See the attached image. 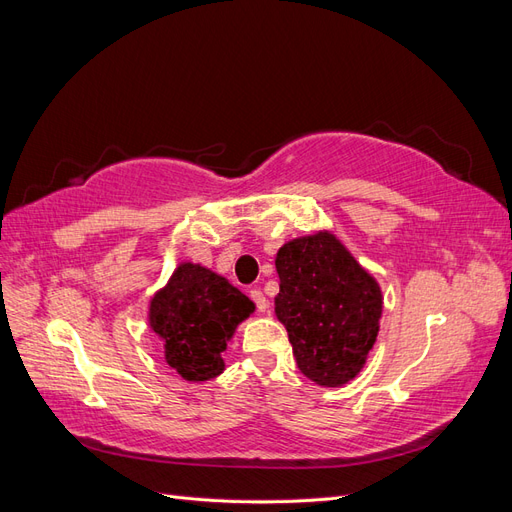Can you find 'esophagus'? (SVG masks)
<instances>
[{"mask_svg":"<svg viewBox=\"0 0 512 512\" xmlns=\"http://www.w3.org/2000/svg\"><path fill=\"white\" fill-rule=\"evenodd\" d=\"M250 297H252V301L256 303V309H258V312H260V314H265L267 309H269V301H267L265 294H262V290L252 288V290H250Z\"/></svg>","mask_w":512,"mask_h":512,"instance_id":"esophagus-1","label":"esophagus"}]
</instances>
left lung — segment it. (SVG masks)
Listing matches in <instances>:
<instances>
[{
  "label": "left lung",
  "instance_id": "left-lung-1",
  "mask_svg": "<svg viewBox=\"0 0 512 512\" xmlns=\"http://www.w3.org/2000/svg\"><path fill=\"white\" fill-rule=\"evenodd\" d=\"M275 269V314L288 331L301 374L320 386L350 382L378 337V282L331 232L286 243Z\"/></svg>",
  "mask_w": 512,
  "mask_h": 512
}]
</instances>
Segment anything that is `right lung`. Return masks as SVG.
<instances>
[{
	"label": "right lung",
	"mask_w": 512,
	"mask_h": 512,
	"mask_svg": "<svg viewBox=\"0 0 512 512\" xmlns=\"http://www.w3.org/2000/svg\"><path fill=\"white\" fill-rule=\"evenodd\" d=\"M254 303L222 275L183 262L151 299L149 324L164 339L166 363L183 380L205 382L224 371L222 352Z\"/></svg>",
	"instance_id": "obj_1"
}]
</instances>
